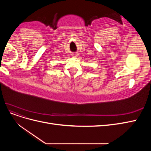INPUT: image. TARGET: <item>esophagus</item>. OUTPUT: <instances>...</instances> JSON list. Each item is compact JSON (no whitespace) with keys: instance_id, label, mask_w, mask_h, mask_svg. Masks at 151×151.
<instances>
[{"instance_id":"obj_1","label":"esophagus","mask_w":151,"mask_h":151,"mask_svg":"<svg viewBox=\"0 0 151 151\" xmlns=\"http://www.w3.org/2000/svg\"><path fill=\"white\" fill-rule=\"evenodd\" d=\"M72 57H77V56H78V55H77V53H73L72 55Z\"/></svg>"}]
</instances>
